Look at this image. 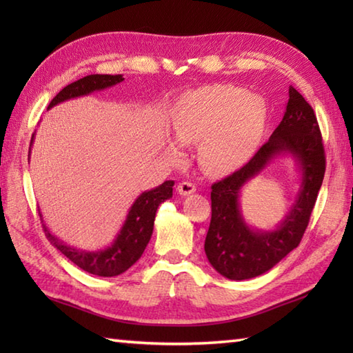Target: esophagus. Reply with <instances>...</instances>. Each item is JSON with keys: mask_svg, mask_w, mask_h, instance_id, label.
I'll return each mask as SVG.
<instances>
[{"mask_svg": "<svg viewBox=\"0 0 353 353\" xmlns=\"http://www.w3.org/2000/svg\"><path fill=\"white\" fill-rule=\"evenodd\" d=\"M196 191H197V186L191 182H181L177 185V192L181 194V196H190V194Z\"/></svg>", "mask_w": 353, "mask_h": 353, "instance_id": "1", "label": "esophagus"}]
</instances>
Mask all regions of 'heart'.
<instances>
[{
    "instance_id": "b5f03b06",
    "label": "heart",
    "mask_w": 353,
    "mask_h": 353,
    "mask_svg": "<svg viewBox=\"0 0 353 353\" xmlns=\"http://www.w3.org/2000/svg\"><path fill=\"white\" fill-rule=\"evenodd\" d=\"M176 139L199 144V162L209 174H224L243 165L256 150L265 129L267 109L261 97L241 88L214 85L188 94L174 118ZM179 156L177 145H171Z\"/></svg>"
}]
</instances>
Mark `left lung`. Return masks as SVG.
<instances>
[{"label": "left lung", "mask_w": 353, "mask_h": 353, "mask_svg": "<svg viewBox=\"0 0 353 353\" xmlns=\"http://www.w3.org/2000/svg\"><path fill=\"white\" fill-rule=\"evenodd\" d=\"M282 152L295 157L303 172L301 190L285 220L276 231H253L239 211V191ZM326 156L321 132L310 103L290 86L281 124L243 168L212 185V216L205 239L211 265L232 281L252 279L273 268L301 244L323 183Z\"/></svg>", "instance_id": "left-lung-1"}]
</instances>
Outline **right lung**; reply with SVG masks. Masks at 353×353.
<instances>
[{"label": "right lung", "instance_id": "add662e5", "mask_svg": "<svg viewBox=\"0 0 353 353\" xmlns=\"http://www.w3.org/2000/svg\"><path fill=\"white\" fill-rule=\"evenodd\" d=\"M124 79L121 74H117V76H110V74H91V76H86L65 86L51 100L48 109L62 101L76 99V97H83L94 91H101V89L118 85ZM33 138L34 134L32 137V141H30V148H32ZM172 186H174V182L167 181L152 191L142 192L132 205L115 241L104 250L86 252L74 249V247L66 245L57 236L52 235L48 228L42 224L45 236L48 238V241L57 250H61L66 258L72 261L81 270H85V272L103 277L118 276L124 273L125 270H129L141 258V254L144 253L153 234L157 208L165 200L172 197ZM39 215L42 216L41 212Z\"/></svg>", "mask_w": 353, "mask_h": 353}]
</instances>
